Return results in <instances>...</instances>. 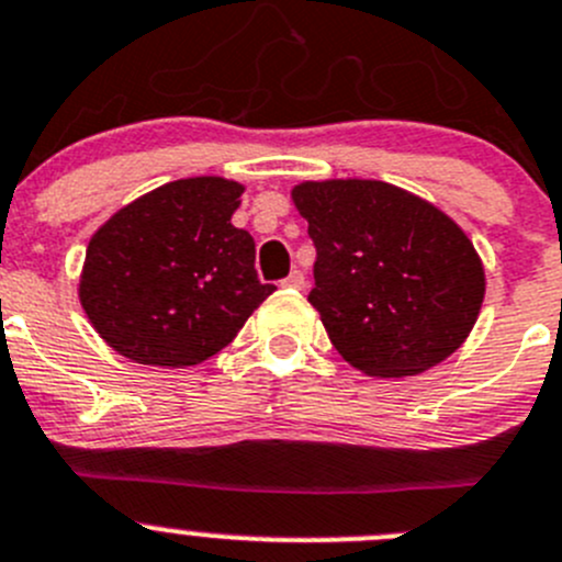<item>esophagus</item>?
Listing matches in <instances>:
<instances>
[{"mask_svg":"<svg viewBox=\"0 0 562 562\" xmlns=\"http://www.w3.org/2000/svg\"><path fill=\"white\" fill-rule=\"evenodd\" d=\"M284 286H290V290H303V286H306V276H303L301 270H292L290 276L284 278Z\"/></svg>","mask_w":562,"mask_h":562,"instance_id":"1","label":"esophagus"}]
</instances>
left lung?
Masks as SVG:
<instances>
[{"label": "left lung", "instance_id": "left-lung-1", "mask_svg": "<svg viewBox=\"0 0 562 562\" xmlns=\"http://www.w3.org/2000/svg\"><path fill=\"white\" fill-rule=\"evenodd\" d=\"M317 248L308 303L345 361L372 378L419 375L477 323L485 272L456 221L386 181L292 190Z\"/></svg>", "mask_w": 562, "mask_h": 562}]
</instances>
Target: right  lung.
I'll use <instances>...</instances> for the list:
<instances>
[{
    "mask_svg": "<svg viewBox=\"0 0 562 562\" xmlns=\"http://www.w3.org/2000/svg\"><path fill=\"white\" fill-rule=\"evenodd\" d=\"M243 184L198 176L157 187L90 237L79 301L101 339L148 367L221 352L276 292L256 276V243L232 226Z\"/></svg>",
    "mask_w": 562,
    "mask_h": 562,
    "instance_id": "add662e5",
    "label": "right lung"
}]
</instances>
